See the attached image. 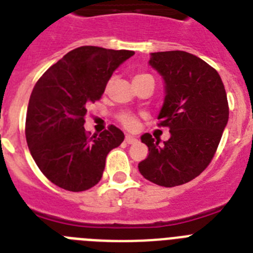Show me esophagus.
Wrapping results in <instances>:
<instances>
[{
  "instance_id": "obj_1",
  "label": "esophagus",
  "mask_w": 253,
  "mask_h": 253,
  "mask_svg": "<svg viewBox=\"0 0 253 253\" xmlns=\"http://www.w3.org/2000/svg\"><path fill=\"white\" fill-rule=\"evenodd\" d=\"M125 142L128 144H134L137 143L138 139L135 137H133V135H125Z\"/></svg>"
}]
</instances>
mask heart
Masks as SVG:
<instances>
[{"mask_svg": "<svg viewBox=\"0 0 253 253\" xmlns=\"http://www.w3.org/2000/svg\"><path fill=\"white\" fill-rule=\"evenodd\" d=\"M143 77H148V74H138L135 75L134 79H139V78ZM120 122L123 123V125H124L125 128L128 129H134L135 126H137V119L133 115H130V114H122V115H120Z\"/></svg>", "mask_w": 253, "mask_h": 253, "instance_id": "1", "label": "heart"}]
</instances>
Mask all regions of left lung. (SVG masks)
Wrapping results in <instances>:
<instances>
[{
  "label": "left lung",
  "instance_id": "8db88e82",
  "mask_svg": "<svg viewBox=\"0 0 253 253\" xmlns=\"http://www.w3.org/2000/svg\"><path fill=\"white\" fill-rule=\"evenodd\" d=\"M148 64L165 83V98L157 119L169 126L170 138L144 133L147 159L138 164L144 178L163 187L191 182L211 163L229 119V107L219 73L184 51L151 53Z\"/></svg>",
  "mask_w": 253,
  "mask_h": 253
}]
</instances>
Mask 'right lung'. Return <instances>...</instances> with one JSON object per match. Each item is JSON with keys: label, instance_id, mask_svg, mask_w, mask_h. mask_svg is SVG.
Masks as SVG:
<instances>
[{"label": "right lung", "instance_id": "1", "mask_svg": "<svg viewBox=\"0 0 253 253\" xmlns=\"http://www.w3.org/2000/svg\"><path fill=\"white\" fill-rule=\"evenodd\" d=\"M133 55L128 49L78 47L34 85L25 122L27 143L41 171L60 188H92L102 178L107 153L124 141V133L114 125L89 137L84 116L87 106L102 97L112 73Z\"/></svg>", "mask_w": 253, "mask_h": 253}]
</instances>
